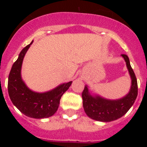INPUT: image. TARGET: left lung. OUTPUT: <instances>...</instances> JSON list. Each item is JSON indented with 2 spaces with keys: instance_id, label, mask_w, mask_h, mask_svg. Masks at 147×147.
<instances>
[{
  "instance_id": "1",
  "label": "left lung",
  "mask_w": 147,
  "mask_h": 147,
  "mask_svg": "<svg viewBox=\"0 0 147 147\" xmlns=\"http://www.w3.org/2000/svg\"><path fill=\"white\" fill-rule=\"evenodd\" d=\"M127 63V68L131 78V87L129 93L117 100H109L97 96L94 97L89 93L88 88L84 86L82 93V104L84 112L89 117L100 121H112L125 115L135 102L138 94L137 78L130 65L127 55L121 54Z\"/></svg>"
}]
</instances>
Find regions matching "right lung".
I'll list each match as a JSON object with an SVG mask.
<instances>
[{
  "label": "right lung",
  "mask_w": 147,
  "mask_h": 147,
  "mask_svg": "<svg viewBox=\"0 0 147 147\" xmlns=\"http://www.w3.org/2000/svg\"><path fill=\"white\" fill-rule=\"evenodd\" d=\"M30 44L25 47L13 63L8 76V90L13 105L23 114L31 118L42 119L53 116L58 109L60 99L72 82L61 84L52 91L37 93L26 87L20 76L22 63Z\"/></svg>",
  "instance_id": "add662e5"
}]
</instances>
